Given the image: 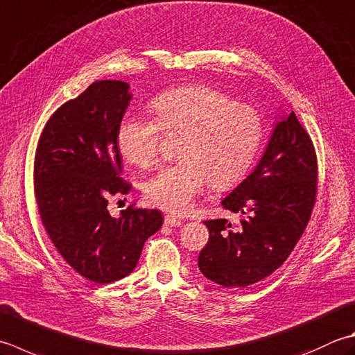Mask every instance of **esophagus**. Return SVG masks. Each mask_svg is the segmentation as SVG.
<instances>
[{
  "label": "esophagus",
  "mask_w": 355,
  "mask_h": 355,
  "mask_svg": "<svg viewBox=\"0 0 355 355\" xmlns=\"http://www.w3.org/2000/svg\"><path fill=\"white\" fill-rule=\"evenodd\" d=\"M183 223H184L183 220H180V218H177V217H173V215H166V217H164V225H166V226L178 227V226H182Z\"/></svg>",
  "instance_id": "1"
}]
</instances>
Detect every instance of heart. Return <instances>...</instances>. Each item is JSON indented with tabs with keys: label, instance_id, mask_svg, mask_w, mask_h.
I'll return each instance as SVG.
<instances>
[{
	"label": "heart",
	"instance_id": "1",
	"mask_svg": "<svg viewBox=\"0 0 355 355\" xmlns=\"http://www.w3.org/2000/svg\"><path fill=\"white\" fill-rule=\"evenodd\" d=\"M154 118L126 115L116 132L123 157L138 168L158 158L164 134H184L182 162L159 169L144 184L149 203L172 214H184L207 184L232 186L246 175L263 143V123L248 104L207 86L168 90L150 104Z\"/></svg>",
	"mask_w": 355,
	"mask_h": 355
}]
</instances>
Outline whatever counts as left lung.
Masks as SVG:
<instances>
[{
  "instance_id": "obj_1",
  "label": "left lung",
  "mask_w": 355,
  "mask_h": 355,
  "mask_svg": "<svg viewBox=\"0 0 355 355\" xmlns=\"http://www.w3.org/2000/svg\"><path fill=\"white\" fill-rule=\"evenodd\" d=\"M317 193V158L294 112L275 123L254 171L221 200L239 223L206 220L209 241L198 255L206 279L246 288L279 269L308 226Z\"/></svg>"
}]
</instances>
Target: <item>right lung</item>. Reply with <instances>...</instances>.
I'll return each mask as SVG.
<instances>
[{"mask_svg": "<svg viewBox=\"0 0 355 355\" xmlns=\"http://www.w3.org/2000/svg\"><path fill=\"white\" fill-rule=\"evenodd\" d=\"M126 81L101 80L55 112L35 155V198L55 248L85 279L112 283L135 269L163 225L158 209L129 206L112 217L109 197L126 196L118 126L132 100Z\"/></svg>", "mask_w": 355, "mask_h": 355, "instance_id": "add662e5", "label": "right lung"}]
</instances>
